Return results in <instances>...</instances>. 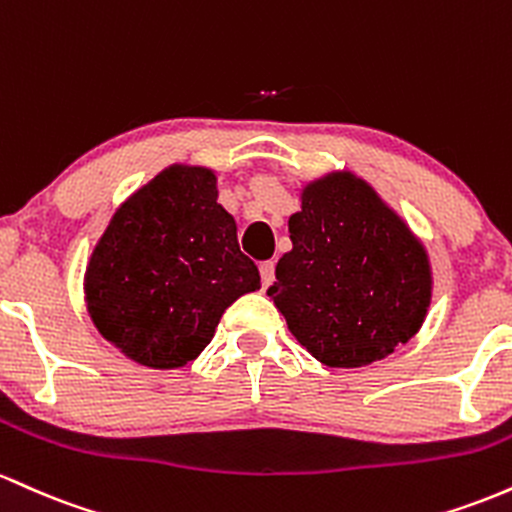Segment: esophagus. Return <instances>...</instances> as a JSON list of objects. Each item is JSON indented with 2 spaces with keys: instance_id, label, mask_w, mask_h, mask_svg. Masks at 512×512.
<instances>
[{
  "instance_id": "obj_1",
  "label": "esophagus",
  "mask_w": 512,
  "mask_h": 512,
  "mask_svg": "<svg viewBox=\"0 0 512 512\" xmlns=\"http://www.w3.org/2000/svg\"><path fill=\"white\" fill-rule=\"evenodd\" d=\"M258 271H261V283L263 287H268L275 280V263L273 261H266L258 266Z\"/></svg>"
}]
</instances>
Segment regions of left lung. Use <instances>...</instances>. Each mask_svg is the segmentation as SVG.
Here are the masks:
<instances>
[{"mask_svg":"<svg viewBox=\"0 0 512 512\" xmlns=\"http://www.w3.org/2000/svg\"><path fill=\"white\" fill-rule=\"evenodd\" d=\"M287 227L292 251L268 297L319 363L370 365L421 329L433 290L428 254L370 183L350 171L309 183Z\"/></svg>","mask_w":512,"mask_h":512,"instance_id":"8db88e82","label":"left lung"}]
</instances>
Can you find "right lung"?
<instances>
[{"label":"right lung","mask_w":512,"mask_h":512,"mask_svg":"<svg viewBox=\"0 0 512 512\" xmlns=\"http://www.w3.org/2000/svg\"><path fill=\"white\" fill-rule=\"evenodd\" d=\"M261 287L237 222L217 203V176L174 164L132 193L86 266L91 321L135 363L174 370L215 336L234 300Z\"/></svg>","instance_id":"1"}]
</instances>
